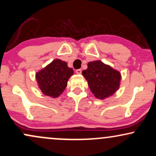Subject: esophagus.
<instances>
[{"instance_id":"esophagus-1","label":"esophagus","mask_w":156,"mask_h":156,"mask_svg":"<svg viewBox=\"0 0 156 156\" xmlns=\"http://www.w3.org/2000/svg\"><path fill=\"white\" fill-rule=\"evenodd\" d=\"M76 72L77 74L80 75V74H81V72H82V71H81V69H76Z\"/></svg>"}]
</instances>
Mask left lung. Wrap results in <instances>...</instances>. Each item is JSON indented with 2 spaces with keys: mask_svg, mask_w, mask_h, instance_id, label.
<instances>
[{
  "mask_svg": "<svg viewBox=\"0 0 156 156\" xmlns=\"http://www.w3.org/2000/svg\"><path fill=\"white\" fill-rule=\"evenodd\" d=\"M83 75L88 82L89 89L98 99L103 100L113 95L119 88L121 74L111 66L101 61L88 63Z\"/></svg>",
  "mask_w": 156,
  "mask_h": 156,
  "instance_id": "8db88e82",
  "label": "left lung"
}]
</instances>
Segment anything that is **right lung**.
Wrapping results in <instances>:
<instances>
[{"label":"right lung","instance_id":"right-lung-1","mask_svg":"<svg viewBox=\"0 0 156 156\" xmlns=\"http://www.w3.org/2000/svg\"><path fill=\"white\" fill-rule=\"evenodd\" d=\"M73 75V69L68 67L67 62L56 58L36 73V79L44 95L55 98L64 92Z\"/></svg>","mask_w":156,"mask_h":156}]
</instances>
